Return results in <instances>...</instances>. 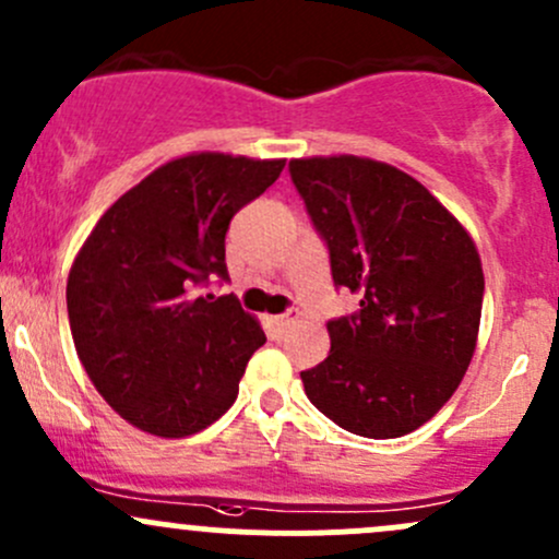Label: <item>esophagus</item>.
I'll use <instances>...</instances> for the list:
<instances>
[{"label":"esophagus","instance_id":"1","mask_svg":"<svg viewBox=\"0 0 559 559\" xmlns=\"http://www.w3.org/2000/svg\"><path fill=\"white\" fill-rule=\"evenodd\" d=\"M298 320V311L296 309H290L287 311V314H280V317H272V325L277 328V330H285V328H290L293 322Z\"/></svg>","mask_w":559,"mask_h":559}]
</instances>
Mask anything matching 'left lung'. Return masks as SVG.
I'll return each instance as SVG.
<instances>
[{
	"instance_id": "left-lung-1",
	"label": "left lung",
	"mask_w": 559,
	"mask_h": 559,
	"mask_svg": "<svg viewBox=\"0 0 559 559\" xmlns=\"http://www.w3.org/2000/svg\"><path fill=\"white\" fill-rule=\"evenodd\" d=\"M338 287L359 311L328 322L304 370L311 405L352 435H411L453 397L477 346L485 277L469 231L429 189L368 157L290 159Z\"/></svg>"
}]
</instances>
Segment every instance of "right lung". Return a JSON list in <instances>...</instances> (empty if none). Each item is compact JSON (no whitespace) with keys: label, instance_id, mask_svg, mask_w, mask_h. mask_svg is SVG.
Masks as SVG:
<instances>
[{"label":"right lung","instance_id":"right-lung-1","mask_svg":"<svg viewBox=\"0 0 559 559\" xmlns=\"http://www.w3.org/2000/svg\"><path fill=\"white\" fill-rule=\"evenodd\" d=\"M285 159L221 152L157 167L100 215L71 263L66 306L90 381L128 424L189 437L218 421L266 344L234 296H197L229 280L226 231L280 178Z\"/></svg>","mask_w":559,"mask_h":559}]
</instances>
